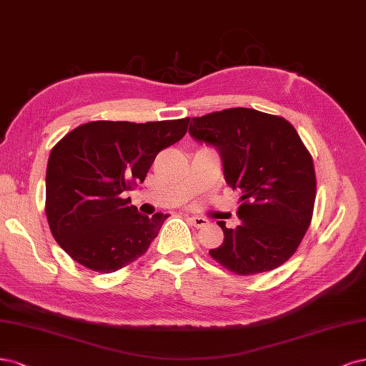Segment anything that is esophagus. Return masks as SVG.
Here are the masks:
<instances>
[{"mask_svg": "<svg viewBox=\"0 0 366 366\" xmlns=\"http://www.w3.org/2000/svg\"><path fill=\"white\" fill-rule=\"evenodd\" d=\"M188 220H190V223L194 228H202L208 223V220L205 217H200V216H192V217H188Z\"/></svg>", "mask_w": 366, "mask_h": 366, "instance_id": "obj_1", "label": "esophagus"}]
</instances>
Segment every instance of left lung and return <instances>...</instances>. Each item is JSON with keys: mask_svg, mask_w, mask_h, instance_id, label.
Masks as SVG:
<instances>
[{"mask_svg": "<svg viewBox=\"0 0 366 366\" xmlns=\"http://www.w3.org/2000/svg\"><path fill=\"white\" fill-rule=\"evenodd\" d=\"M190 134L219 149L223 173L242 193L240 225L223 229V243L209 255L237 275L272 270L297 252L313 217V158L286 119L249 108L194 117Z\"/></svg>", "mask_w": 366, "mask_h": 366, "instance_id": "left-lung-1", "label": "left lung"}]
</instances>
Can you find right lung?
I'll return each instance as SVG.
<instances>
[{
    "label": "right lung",
    "mask_w": 366,
    "mask_h": 366,
    "mask_svg": "<svg viewBox=\"0 0 366 366\" xmlns=\"http://www.w3.org/2000/svg\"><path fill=\"white\" fill-rule=\"evenodd\" d=\"M188 123L89 122L53 147L45 214L54 240L74 262L111 274L147 252L169 216L139 214L124 193L146 179L158 153L178 143Z\"/></svg>",
    "instance_id": "obj_1"
}]
</instances>
